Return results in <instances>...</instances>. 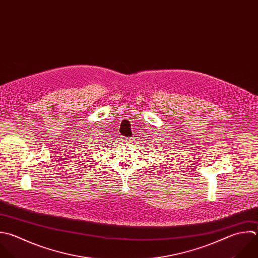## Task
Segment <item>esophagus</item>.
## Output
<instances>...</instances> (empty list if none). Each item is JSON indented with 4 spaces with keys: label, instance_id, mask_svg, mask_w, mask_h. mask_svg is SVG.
<instances>
[{
    "label": "esophagus",
    "instance_id": "esophagus-1",
    "mask_svg": "<svg viewBox=\"0 0 258 258\" xmlns=\"http://www.w3.org/2000/svg\"><path fill=\"white\" fill-rule=\"evenodd\" d=\"M121 141L128 143V142L131 141V138H127V137H123V136H122V137H121Z\"/></svg>",
    "mask_w": 258,
    "mask_h": 258
}]
</instances>
